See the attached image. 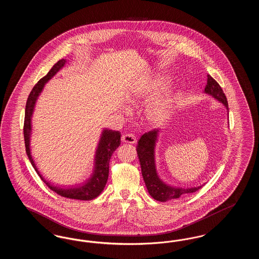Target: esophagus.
<instances>
[{
  "mask_svg": "<svg viewBox=\"0 0 259 259\" xmlns=\"http://www.w3.org/2000/svg\"><path fill=\"white\" fill-rule=\"evenodd\" d=\"M122 141L126 144H135L137 142L136 140V136L134 134H131V133H127V134H124L122 136Z\"/></svg>",
  "mask_w": 259,
  "mask_h": 259,
  "instance_id": "34e87169",
  "label": "esophagus"
}]
</instances>
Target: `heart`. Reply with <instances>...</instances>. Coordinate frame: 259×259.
Returning a JSON list of instances; mask_svg holds the SVG:
<instances>
[{
    "label": "heart",
    "mask_w": 259,
    "mask_h": 259,
    "mask_svg": "<svg viewBox=\"0 0 259 259\" xmlns=\"http://www.w3.org/2000/svg\"><path fill=\"white\" fill-rule=\"evenodd\" d=\"M167 82H168V80L164 76L158 77L154 82L153 90L162 89L167 84ZM172 102H174V99L171 94H167L163 98L153 102L148 107V117L152 121L157 122V123L164 121L170 115V112L172 110Z\"/></svg>",
    "instance_id": "obj_1"
}]
</instances>
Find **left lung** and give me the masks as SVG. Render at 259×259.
<instances>
[{"label":"left lung","instance_id":"left-lung-1","mask_svg":"<svg viewBox=\"0 0 259 259\" xmlns=\"http://www.w3.org/2000/svg\"><path fill=\"white\" fill-rule=\"evenodd\" d=\"M206 94H209L211 97L217 99L222 103L228 110V103L225 94L223 93L221 85L208 74L207 85L205 87ZM158 129H154L142 136L138 142L137 153L142 168V175L145 181L146 186L148 188L150 196L160 202H166L168 200L180 198L182 195L193 193L202 187V185L197 187H176L165 184L157 174L155 165V154L154 149L158 137Z\"/></svg>","mask_w":259,"mask_h":259}]
</instances>
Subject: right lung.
<instances>
[{
	"label": "right lung",
	"mask_w": 259,
	"mask_h": 259,
	"mask_svg": "<svg viewBox=\"0 0 259 259\" xmlns=\"http://www.w3.org/2000/svg\"><path fill=\"white\" fill-rule=\"evenodd\" d=\"M65 59H61L54 64V66L50 69V72L46 76L40 78L37 81V84L33 87L32 91L30 92V95L27 99L26 103V109H25L24 119V141L26 153L28 155V158L31 162L32 166L36 170L37 175L41 179V181L50 187L51 190L56 192L57 194L61 195L63 197L70 198V199H76V200H92L94 198L100 195V193L104 190L105 185L108 182L109 178V165L111 160V155L114 152V150L119 147L120 145V137L121 134L119 131H112L105 129L103 130L101 138L99 140L98 147L95 152V158H94V169L91 177L84 183V185H80L72 188H64L54 186L46 181L44 177L38 172L37 166L35 164V161L31 155V148H30V138L32 132V115L35 109L36 101L38 95L42 91L45 84L50 80V78L57 74L62 68L66 64Z\"/></svg>",
	"instance_id": "right-lung-1"
}]
</instances>
